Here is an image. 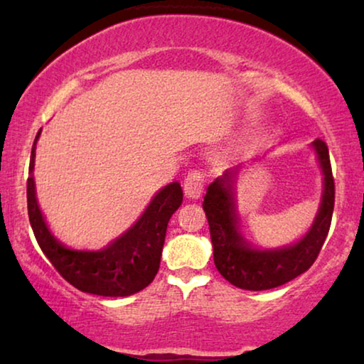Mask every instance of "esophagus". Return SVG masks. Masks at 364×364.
Listing matches in <instances>:
<instances>
[{"mask_svg": "<svg viewBox=\"0 0 364 364\" xmlns=\"http://www.w3.org/2000/svg\"><path fill=\"white\" fill-rule=\"evenodd\" d=\"M203 182H205V173L202 171H191L183 181V192L187 197L198 198L202 196Z\"/></svg>", "mask_w": 364, "mask_h": 364, "instance_id": "1", "label": "esophagus"}]
</instances>
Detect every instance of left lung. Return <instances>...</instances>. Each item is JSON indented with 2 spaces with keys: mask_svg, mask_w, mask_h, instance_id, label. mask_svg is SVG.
Wrapping results in <instances>:
<instances>
[{
  "mask_svg": "<svg viewBox=\"0 0 364 364\" xmlns=\"http://www.w3.org/2000/svg\"><path fill=\"white\" fill-rule=\"evenodd\" d=\"M313 147L325 176L321 205L306 235L291 247L262 252L243 240L238 232L233 202V181L237 168L227 171L207 187L202 207L210 228L213 262L220 275L232 285L252 291L270 290L291 282L315 263L330 232L335 207V181L326 142L316 139Z\"/></svg>",
  "mask_w": 364,
  "mask_h": 364,
  "instance_id": "left-lung-1",
  "label": "left lung"
}]
</instances>
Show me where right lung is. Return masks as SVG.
<instances>
[{
	"label": "right lung",
	"mask_w": 364,
	"mask_h": 364,
	"mask_svg": "<svg viewBox=\"0 0 364 364\" xmlns=\"http://www.w3.org/2000/svg\"><path fill=\"white\" fill-rule=\"evenodd\" d=\"M31 149L28 177V215L34 237L44 255L64 280L84 293L99 296H129L151 285L161 265L167 223L181 207L183 192L181 183L172 182L149 203L142 217L129 230L99 252L69 250L48 230L34 192V151Z\"/></svg>",
	"instance_id": "obj_1"
}]
</instances>
